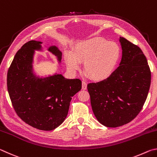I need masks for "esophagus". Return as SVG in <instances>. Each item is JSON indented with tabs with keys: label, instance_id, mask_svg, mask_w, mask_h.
<instances>
[{
	"label": "esophagus",
	"instance_id": "34e87169",
	"mask_svg": "<svg viewBox=\"0 0 157 157\" xmlns=\"http://www.w3.org/2000/svg\"><path fill=\"white\" fill-rule=\"evenodd\" d=\"M82 89L83 90H86L87 89V84L86 82L82 81Z\"/></svg>",
	"mask_w": 157,
	"mask_h": 157
}]
</instances>
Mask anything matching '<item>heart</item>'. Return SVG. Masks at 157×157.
Instances as JSON below:
<instances>
[{"mask_svg": "<svg viewBox=\"0 0 157 157\" xmlns=\"http://www.w3.org/2000/svg\"><path fill=\"white\" fill-rule=\"evenodd\" d=\"M121 50L118 44L102 38H92L79 42L73 54L66 55V63L76 71L84 63V71L93 80H102L111 75L121 57Z\"/></svg>", "mask_w": 157, "mask_h": 157, "instance_id": "heart-1", "label": "heart"}]
</instances>
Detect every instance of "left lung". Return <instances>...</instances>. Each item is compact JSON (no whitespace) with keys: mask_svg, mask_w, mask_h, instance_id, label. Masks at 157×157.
Instances as JSON below:
<instances>
[{"mask_svg":"<svg viewBox=\"0 0 157 157\" xmlns=\"http://www.w3.org/2000/svg\"><path fill=\"white\" fill-rule=\"evenodd\" d=\"M122 59L119 66L104 80L87 85L92 110L100 123L117 127L129 123L142 109L151 83V72L139 46L119 39Z\"/></svg>","mask_w":157,"mask_h":157,"instance_id":"8db88e82","label":"left lung"}]
</instances>
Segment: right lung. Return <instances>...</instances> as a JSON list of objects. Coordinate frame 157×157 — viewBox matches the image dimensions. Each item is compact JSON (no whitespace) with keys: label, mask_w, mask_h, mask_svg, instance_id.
Masks as SVG:
<instances>
[{"label":"right lung","mask_w":157,"mask_h":157,"mask_svg":"<svg viewBox=\"0 0 157 157\" xmlns=\"http://www.w3.org/2000/svg\"><path fill=\"white\" fill-rule=\"evenodd\" d=\"M41 44L30 41L16 53L7 73V90L15 111L25 123L50 131L64 121L72 97L82 89V81L57 73L37 76L33 70L34 55L35 50L42 51ZM48 50L61 63L62 53L57 46Z\"/></svg>","instance_id":"add662e5"}]
</instances>
